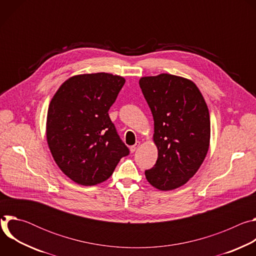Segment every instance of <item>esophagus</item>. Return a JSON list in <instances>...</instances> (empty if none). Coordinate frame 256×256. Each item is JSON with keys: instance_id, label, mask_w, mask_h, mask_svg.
<instances>
[{"instance_id": "esophagus-1", "label": "esophagus", "mask_w": 256, "mask_h": 256, "mask_svg": "<svg viewBox=\"0 0 256 256\" xmlns=\"http://www.w3.org/2000/svg\"><path fill=\"white\" fill-rule=\"evenodd\" d=\"M140 142H136L134 146H132V147L130 148V152H132V153H134V151H136V150L138 148V146H140Z\"/></svg>"}]
</instances>
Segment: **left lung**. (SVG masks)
Wrapping results in <instances>:
<instances>
[{
	"label": "left lung",
	"mask_w": 256,
	"mask_h": 256,
	"mask_svg": "<svg viewBox=\"0 0 256 256\" xmlns=\"http://www.w3.org/2000/svg\"><path fill=\"white\" fill-rule=\"evenodd\" d=\"M140 87L154 118L158 159L144 171L150 184L171 190L186 184L202 164L210 146V122L196 85L186 78L160 74L142 77Z\"/></svg>",
	"instance_id": "left-lung-1"
}]
</instances>
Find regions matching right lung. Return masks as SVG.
Listing matches in <instances>:
<instances>
[{"mask_svg":"<svg viewBox=\"0 0 256 256\" xmlns=\"http://www.w3.org/2000/svg\"><path fill=\"white\" fill-rule=\"evenodd\" d=\"M124 83V78L107 72L74 76L50 103V150L60 169L78 184H101L130 154L108 114Z\"/></svg>","mask_w":256,"mask_h":256,"instance_id":"1","label":"right lung"}]
</instances>
